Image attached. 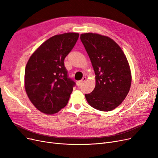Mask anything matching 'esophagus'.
Returning a JSON list of instances; mask_svg holds the SVG:
<instances>
[{"instance_id":"obj_1","label":"esophagus","mask_w":158,"mask_h":158,"mask_svg":"<svg viewBox=\"0 0 158 158\" xmlns=\"http://www.w3.org/2000/svg\"><path fill=\"white\" fill-rule=\"evenodd\" d=\"M86 77H83L82 78L81 81H77V86H80L82 83H83V82L86 81Z\"/></svg>"}]
</instances>
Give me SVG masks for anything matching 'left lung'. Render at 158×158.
I'll use <instances>...</instances> for the list:
<instances>
[{"instance_id": "left-lung-1", "label": "left lung", "mask_w": 158, "mask_h": 158, "mask_svg": "<svg viewBox=\"0 0 158 158\" xmlns=\"http://www.w3.org/2000/svg\"><path fill=\"white\" fill-rule=\"evenodd\" d=\"M81 40L92 62L95 73V87L85 94L94 108L110 111L126 98L131 85L129 62L120 47L108 36L97 33H84Z\"/></svg>"}]
</instances>
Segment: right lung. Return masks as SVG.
Returning <instances> with one entry per match:
<instances>
[{
  "label": "right lung",
  "mask_w": 158,
  "mask_h": 158,
  "mask_svg": "<svg viewBox=\"0 0 158 158\" xmlns=\"http://www.w3.org/2000/svg\"><path fill=\"white\" fill-rule=\"evenodd\" d=\"M79 33L66 32L50 38L32 53L26 66L24 86L36 108L47 114L67 104L75 82L68 77L64 60L76 44Z\"/></svg>",
  "instance_id": "right-lung-1"
}]
</instances>
